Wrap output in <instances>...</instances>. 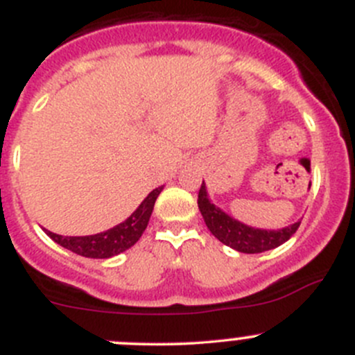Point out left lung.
<instances>
[{
	"instance_id": "1",
	"label": "left lung",
	"mask_w": 355,
	"mask_h": 355,
	"mask_svg": "<svg viewBox=\"0 0 355 355\" xmlns=\"http://www.w3.org/2000/svg\"><path fill=\"white\" fill-rule=\"evenodd\" d=\"M197 204H199V211L209 231L221 243L241 253H262L267 250L277 248L286 243L301 225V221H297L294 225L282 227V230H260V227L243 225L211 202L204 180L200 185Z\"/></svg>"
}]
</instances>
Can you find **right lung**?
<instances>
[{"mask_svg":"<svg viewBox=\"0 0 355 355\" xmlns=\"http://www.w3.org/2000/svg\"><path fill=\"white\" fill-rule=\"evenodd\" d=\"M162 190L163 185L149 192L146 199L139 204V207L124 223L107 231H102V233L88 234V236H62V234H55L52 231H44L55 243L61 245L62 248L71 250L76 255L87 257V259H110V257H115L129 250L139 240L141 234L146 230L153 207H155V202Z\"/></svg>","mask_w":355,"mask_h":355,"instance_id":"obj_1","label":"right lung"}]
</instances>
